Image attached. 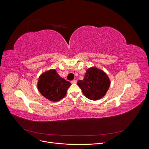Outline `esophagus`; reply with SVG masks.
<instances>
[{"label": "esophagus", "mask_w": 149, "mask_h": 149, "mask_svg": "<svg viewBox=\"0 0 149 149\" xmlns=\"http://www.w3.org/2000/svg\"><path fill=\"white\" fill-rule=\"evenodd\" d=\"M71 82L72 84H76V83L77 82V81L76 79H74V80L71 81Z\"/></svg>", "instance_id": "esophagus-1"}]
</instances>
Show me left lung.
Listing matches in <instances>:
<instances>
[{"label": "left lung", "mask_w": 149, "mask_h": 149, "mask_svg": "<svg viewBox=\"0 0 149 149\" xmlns=\"http://www.w3.org/2000/svg\"><path fill=\"white\" fill-rule=\"evenodd\" d=\"M77 84L85 96L95 101L105 95L110 87V81L104 71L91 67L87 70L84 79L79 80Z\"/></svg>", "instance_id": "8db88e82"}]
</instances>
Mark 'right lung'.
<instances>
[{
  "label": "right lung",
  "mask_w": 149,
  "mask_h": 149,
  "mask_svg": "<svg viewBox=\"0 0 149 149\" xmlns=\"http://www.w3.org/2000/svg\"><path fill=\"white\" fill-rule=\"evenodd\" d=\"M71 84L62 78L55 70L41 74L38 82L40 93L52 101H58L64 97Z\"/></svg>",
  "instance_id": "right-lung-1"
}]
</instances>
